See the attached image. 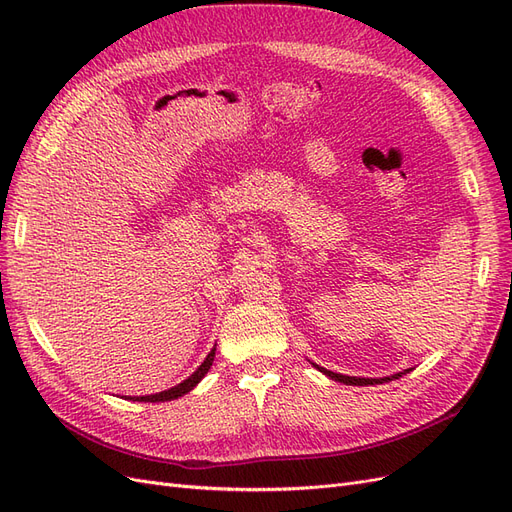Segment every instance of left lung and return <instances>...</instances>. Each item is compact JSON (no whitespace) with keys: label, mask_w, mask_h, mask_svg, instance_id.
<instances>
[{"label":"left lung","mask_w":512,"mask_h":512,"mask_svg":"<svg viewBox=\"0 0 512 512\" xmlns=\"http://www.w3.org/2000/svg\"><path fill=\"white\" fill-rule=\"evenodd\" d=\"M318 371H322L324 376H329L331 380H335V382H344V384H352V386H369V384H382V382H389V380H397V378H401L404 374H408L410 369H404V371H399V374H393V376H386V378H356V376H344V374H335V371H329V369H324V367H318L316 363H312Z\"/></svg>","instance_id":"8db88e82"}]
</instances>
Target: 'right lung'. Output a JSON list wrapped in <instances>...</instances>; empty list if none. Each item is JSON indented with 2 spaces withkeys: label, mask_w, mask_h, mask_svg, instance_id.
Segmentation results:
<instances>
[{
  "label": "right lung",
  "mask_w": 512,
  "mask_h": 512,
  "mask_svg": "<svg viewBox=\"0 0 512 512\" xmlns=\"http://www.w3.org/2000/svg\"><path fill=\"white\" fill-rule=\"evenodd\" d=\"M213 359H215V348H211V352L207 354V359L200 363V367L194 371L192 376H188L185 378L183 382H179V384H175L173 389H166V391H160V393H153V395H136V397H132V395H128L126 399H132V401H145V404H158V401H170V399H179V397H183L185 393H190L194 386L205 378V374L207 371L211 369V365H213Z\"/></svg>",
  "instance_id": "1"
}]
</instances>
